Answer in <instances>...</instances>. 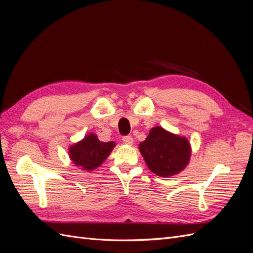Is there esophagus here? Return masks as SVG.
<instances>
[{
  "label": "esophagus",
  "mask_w": 253,
  "mask_h": 253,
  "mask_svg": "<svg viewBox=\"0 0 253 253\" xmlns=\"http://www.w3.org/2000/svg\"><path fill=\"white\" fill-rule=\"evenodd\" d=\"M122 141H124V143L128 144V145L133 144V142H134V140H133V138H132L131 136H125V137H122Z\"/></svg>",
  "instance_id": "esophagus-1"
}]
</instances>
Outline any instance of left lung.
<instances>
[{"label":"left lung","mask_w":253,"mask_h":253,"mask_svg":"<svg viewBox=\"0 0 253 253\" xmlns=\"http://www.w3.org/2000/svg\"><path fill=\"white\" fill-rule=\"evenodd\" d=\"M139 151L149 169L162 177L180 173L188 166L191 145L183 136L168 132L162 126L152 127Z\"/></svg>","instance_id":"8db88e82"}]
</instances>
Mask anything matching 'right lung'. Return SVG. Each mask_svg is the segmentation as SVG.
<instances>
[{
    "instance_id": "add662e5",
    "label": "right lung",
    "mask_w": 253,
    "mask_h": 253,
    "mask_svg": "<svg viewBox=\"0 0 253 253\" xmlns=\"http://www.w3.org/2000/svg\"><path fill=\"white\" fill-rule=\"evenodd\" d=\"M115 142H102L94 133H89L68 149V155L75 166L83 171H93L100 167L115 148Z\"/></svg>"
}]
</instances>
